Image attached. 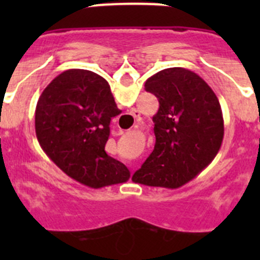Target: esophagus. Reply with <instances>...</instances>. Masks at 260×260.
Instances as JSON below:
<instances>
[{"label": "esophagus", "instance_id": "obj_1", "mask_svg": "<svg viewBox=\"0 0 260 260\" xmlns=\"http://www.w3.org/2000/svg\"><path fill=\"white\" fill-rule=\"evenodd\" d=\"M133 116H134L135 118H139V117H141V113H139L138 110H133Z\"/></svg>", "mask_w": 260, "mask_h": 260}]
</instances>
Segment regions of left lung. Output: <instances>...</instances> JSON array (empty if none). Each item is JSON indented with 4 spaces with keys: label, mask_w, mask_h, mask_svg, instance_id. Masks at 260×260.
I'll list each match as a JSON object with an SVG mask.
<instances>
[{
    "label": "left lung",
    "mask_w": 260,
    "mask_h": 260,
    "mask_svg": "<svg viewBox=\"0 0 260 260\" xmlns=\"http://www.w3.org/2000/svg\"><path fill=\"white\" fill-rule=\"evenodd\" d=\"M158 100L155 148L133 176L138 183L178 189L212 162L224 138L219 99L198 74L183 68L158 71L144 84Z\"/></svg>",
    "instance_id": "1"
}]
</instances>
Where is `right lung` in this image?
<instances>
[{
  "instance_id": "obj_1",
  "label": "right lung",
  "mask_w": 260,
  "mask_h": 260,
  "mask_svg": "<svg viewBox=\"0 0 260 260\" xmlns=\"http://www.w3.org/2000/svg\"><path fill=\"white\" fill-rule=\"evenodd\" d=\"M117 108L107 80L89 70L71 69L43 91L35 110L41 148L63 173L92 189L123 183L125 164L105 152Z\"/></svg>"
}]
</instances>
